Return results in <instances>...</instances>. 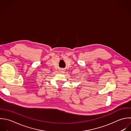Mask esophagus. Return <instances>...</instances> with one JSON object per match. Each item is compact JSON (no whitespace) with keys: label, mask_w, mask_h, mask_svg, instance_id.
<instances>
[{"label":"esophagus","mask_w":131,"mask_h":131,"mask_svg":"<svg viewBox=\"0 0 131 131\" xmlns=\"http://www.w3.org/2000/svg\"><path fill=\"white\" fill-rule=\"evenodd\" d=\"M60 71H61V72H64L65 71V69H63V68H62V69H61L60 70Z\"/></svg>","instance_id":"1"}]
</instances>
